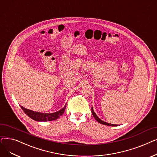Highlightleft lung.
<instances>
[{
  "instance_id": "1",
  "label": "left lung",
  "mask_w": 157,
  "mask_h": 157,
  "mask_svg": "<svg viewBox=\"0 0 157 157\" xmlns=\"http://www.w3.org/2000/svg\"><path fill=\"white\" fill-rule=\"evenodd\" d=\"M91 112H92V114H93V117H94V119H96V120L98 121V123H100V124H105V125H107V126H117V124H110V123H107V122H105L102 121L101 119H100L98 116H97V115L96 114V113H94V111L93 110V108L92 107L91 108Z\"/></svg>"
}]
</instances>
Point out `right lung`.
<instances>
[{"label":"right lung","mask_w":157,"mask_h":157,"mask_svg":"<svg viewBox=\"0 0 157 157\" xmlns=\"http://www.w3.org/2000/svg\"><path fill=\"white\" fill-rule=\"evenodd\" d=\"M66 105L64 107H63L61 110H59L57 112H55V113H38V112H36V111H33L31 110H29L27 109H25L21 105H20V107L29 117H31V119H34V120H35L36 121L45 122V121H50L56 120V119H58L59 117L61 116L63 114L65 110Z\"/></svg>","instance_id":"right-lung-1"}]
</instances>
